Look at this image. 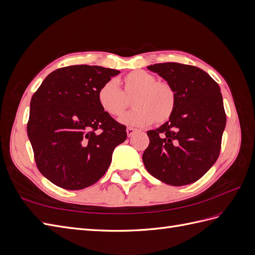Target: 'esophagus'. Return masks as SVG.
<instances>
[{
	"label": "esophagus",
	"mask_w": 255,
	"mask_h": 255,
	"mask_svg": "<svg viewBox=\"0 0 255 255\" xmlns=\"http://www.w3.org/2000/svg\"><path fill=\"white\" fill-rule=\"evenodd\" d=\"M135 132H136V129L133 128H127V134H128V137L132 136Z\"/></svg>",
	"instance_id": "1"
}]
</instances>
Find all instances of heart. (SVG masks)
Listing matches in <instances>:
<instances>
[{"instance_id":"b5f03b06","label":"heart","mask_w":255,"mask_h":255,"mask_svg":"<svg viewBox=\"0 0 255 255\" xmlns=\"http://www.w3.org/2000/svg\"><path fill=\"white\" fill-rule=\"evenodd\" d=\"M144 70H135L120 82L122 90L113 81L104 83L98 90V103L112 117H119L132 100L134 110L123 115L120 121L126 126L145 127L155 122L161 125L171 118L176 105V96L167 82Z\"/></svg>"}]
</instances>
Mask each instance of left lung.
Wrapping results in <instances>:
<instances>
[{"instance_id":"8db88e82","label":"left lung","mask_w":255,"mask_h":255,"mask_svg":"<svg viewBox=\"0 0 255 255\" xmlns=\"http://www.w3.org/2000/svg\"><path fill=\"white\" fill-rule=\"evenodd\" d=\"M172 86L176 105L171 118L146 132L142 154L146 170L172 186L191 184L217 160L227 115L219 85L202 69L179 63L148 67Z\"/></svg>"}]
</instances>
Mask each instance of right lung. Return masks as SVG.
<instances>
[{"label":"right lung","instance_id":"obj_1","mask_svg":"<svg viewBox=\"0 0 255 255\" xmlns=\"http://www.w3.org/2000/svg\"><path fill=\"white\" fill-rule=\"evenodd\" d=\"M115 69L76 65L57 69L30 100L27 135L37 168L57 186L79 190L98 182L109 169L127 128L104 113L98 90Z\"/></svg>","mask_w":255,"mask_h":255}]
</instances>
